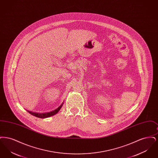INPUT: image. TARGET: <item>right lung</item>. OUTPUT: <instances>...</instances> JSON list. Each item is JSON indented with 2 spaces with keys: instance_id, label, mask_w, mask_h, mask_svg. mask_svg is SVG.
<instances>
[{
  "instance_id": "add662e5",
  "label": "right lung",
  "mask_w": 158,
  "mask_h": 158,
  "mask_svg": "<svg viewBox=\"0 0 158 158\" xmlns=\"http://www.w3.org/2000/svg\"><path fill=\"white\" fill-rule=\"evenodd\" d=\"M62 105H60V106H59L57 109L55 110L54 111H53L52 112H50V113H45V114H37V113H32V112L28 111L30 113V114H31L32 115H33L34 116L37 117L38 118H48V117H51V116H53L54 115H55L56 114H57V113H58V112L59 111V110H60V108H61V107Z\"/></svg>"
}]
</instances>
